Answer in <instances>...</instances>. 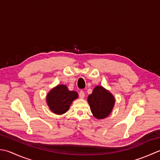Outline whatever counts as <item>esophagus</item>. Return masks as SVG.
I'll use <instances>...</instances> for the list:
<instances>
[{"label": "esophagus", "mask_w": 160, "mask_h": 160, "mask_svg": "<svg viewBox=\"0 0 160 160\" xmlns=\"http://www.w3.org/2000/svg\"><path fill=\"white\" fill-rule=\"evenodd\" d=\"M84 96H85V94H84V92H83V91H80V93H79V97L80 98H84Z\"/></svg>", "instance_id": "1"}]
</instances>
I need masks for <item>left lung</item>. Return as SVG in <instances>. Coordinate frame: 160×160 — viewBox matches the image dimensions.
<instances>
[{
    "label": "left lung",
    "instance_id": "1",
    "mask_svg": "<svg viewBox=\"0 0 160 160\" xmlns=\"http://www.w3.org/2000/svg\"><path fill=\"white\" fill-rule=\"evenodd\" d=\"M88 102L93 115L98 119H101L110 114L115 100L108 91L101 86H97L89 96Z\"/></svg>",
    "mask_w": 160,
    "mask_h": 160
}]
</instances>
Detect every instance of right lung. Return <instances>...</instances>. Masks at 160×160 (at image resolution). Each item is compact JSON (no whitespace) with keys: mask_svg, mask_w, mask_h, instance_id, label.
Returning a JSON list of instances; mask_svg holds the SVG:
<instances>
[{"mask_svg":"<svg viewBox=\"0 0 160 160\" xmlns=\"http://www.w3.org/2000/svg\"><path fill=\"white\" fill-rule=\"evenodd\" d=\"M78 97V93L69 91L65 85H58L52 89L46 97L49 108L57 114H62L69 109L71 102Z\"/></svg>","mask_w":160,"mask_h":160,"instance_id":"obj_1","label":"right lung"}]
</instances>
